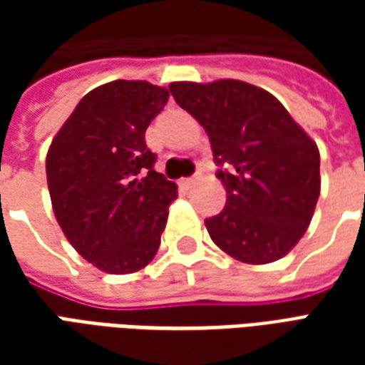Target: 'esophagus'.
<instances>
[{
  "label": "esophagus",
  "mask_w": 365,
  "mask_h": 365,
  "mask_svg": "<svg viewBox=\"0 0 365 365\" xmlns=\"http://www.w3.org/2000/svg\"><path fill=\"white\" fill-rule=\"evenodd\" d=\"M195 182H197V175H191V178H183L182 185H185V187H191V185H193Z\"/></svg>",
  "instance_id": "esophagus-1"
}]
</instances>
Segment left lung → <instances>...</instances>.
<instances>
[{
    "label": "left lung",
    "mask_w": 365,
    "mask_h": 365,
    "mask_svg": "<svg viewBox=\"0 0 365 365\" xmlns=\"http://www.w3.org/2000/svg\"><path fill=\"white\" fill-rule=\"evenodd\" d=\"M170 91L205 128L227 190L225 209L205 219L209 237L245 264L283 258L305 235L321 193L317 144L252 83L174 82Z\"/></svg>",
    "instance_id": "left-lung-1"
}]
</instances>
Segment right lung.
I'll use <instances>...</instances> for the list:
<instances>
[{"label": "right lung", "mask_w": 365, "mask_h": 365, "mask_svg": "<svg viewBox=\"0 0 365 365\" xmlns=\"http://www.w3.org/2000/svg\"><path fill=\"white\" fill-rule=\"evenodd\" d=\"M170 91L117 80L91 90L52 138L46 182L68 242L107 274H133L156 256L178 185L154 170L144 133Z\"/></svg>", "instance_id": "1"}]
</instances>
